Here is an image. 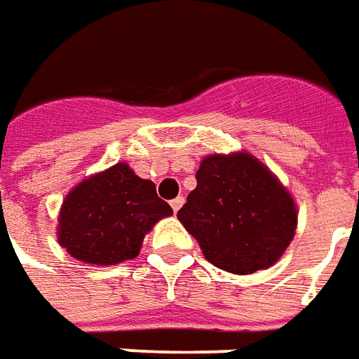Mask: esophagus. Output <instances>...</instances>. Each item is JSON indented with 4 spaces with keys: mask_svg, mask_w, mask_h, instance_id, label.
<instances>
[{
    "mask_svg": "<svg viewBox=\"0 0 359 359\" xmlns=\"http://www.w3.org/2000/svg\"><path fill=\"white\" fill-rule=\"evenodd\" d=\"M182 203H184V196H177V198H175V200H171V208H172V211H175V213H177V211H179L180 208H182Z\"/></svg>",
    "mask_w": 359,
    "mask_h": 359,
    "instance_id": "1",
    "label": "esophagus"
}]
</instances>
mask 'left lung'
Instances as JSON below:
<instances>
[{"label":"left lung","mask_w":359,"mask_h":359,"mask_svg":"<svg viewBox=\"0 0 359 359\" xmlns=\"http://www.w3.org/2000/svg\"><path fill=\"white\" fill-rule=\"evenodd\" d=\"M198 187L177 213L205 259L236 275L267 269L292 242L298 211L292 196L246 151L203 157Z\"/></svg>","instance_id":"left-lung-1"}]
</instances>
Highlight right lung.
<instances>
[{
  "instance_id": "obj_1",
  "label": "right lung",
  "mask_w": 359,
  "mask_h": 359,
  "mask_svg": "<svg viewBox=\"0 0 359 359\" xmlns=\"http://www.w3.org/2000/svg\"><path fill=\"white\" fill-rule=\"evenodd\" d=\"M172 215L156 184L126 163L95 172L67 194L59 211L57 241L79 262L115 265L140 254L146 233Z\"/></svg>"
}]
</instances>
